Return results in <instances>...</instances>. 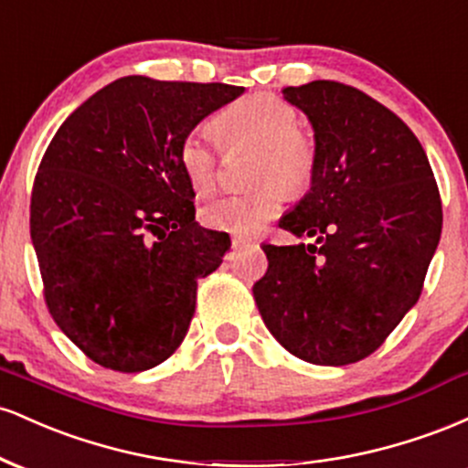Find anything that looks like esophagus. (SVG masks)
I'll return each mask as SVG.
<instances>
[{
    "label": "esophagus",
    "mask_w": 468,
    "mask_h": 468,
    "mask_svg": "<svg viewBox=\"0 0 468 468\" xmlns=\"http://www.w3.org/2000/svg\"><path fill=\"white\" fill-rule=\"evenodd\" d=\"M244 244H252V239L244 238V235H233V246H244Z\"/></svg>",
    "instance_id": "1"
}]
</instances>
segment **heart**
Masks as SVG:
<instances>
[{
    "label": "heart",
    "mask_w": 468,
    "mask_h": 468,
    "mask_svg": "<svg viewBox=\"0 0 468 468\" xmlns=\"http://www.w3.org/2000/svg\"><path fill=\"white\" fill-rule=\"evenodd\" d=\"M211 130L224 149L255 147L252 182L255 191L227 196L204 207L202 222L208 229L250 235L264 229L282 211L286 191L302 193L314 178L316 141L297 122L288 103L272 94H249L224 107L213 118ZM178 163L193 191L211 193L218 185V154L200 132L186 133L178 147Z\"/></svg>",
    "instance_id": "b5f03b06"
}]
</instances>
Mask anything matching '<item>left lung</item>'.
<instances>
[{"instance_id":"left-lung-1","label":"left lung","mask_w":468,"mask_h":468,"mask_svg":"<svg viewBox=\"0 0 468 468\" xmlns=\"http://www.w3.org/2000/svg\"><path fill=\"white\" fill-rule=\"evenodd\" d=\"M308 116L310 191L279 229L313 244H264L252 286L271 335L314 365H350L383 346L416 305L442 233V202L422 144L394 112L336 80L283 90Z\"/></svg>"}]
</instances>
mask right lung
Instances as JSON below:
<instances>
[{"instance_id": "obj_1", "label": "right lung", "mask_w": 468, "mask_h": 468, "mask_svg": "<svg viewBox=\"0 0 468 468\" xmlns=\"http://www.w3.org/2000/svg\"><path fill=\"white\" fill-rule=\"evenodd\" d=\"M244 88L122 77L58 127L37 171L30 238L55 324L94 363L144 372L171 356L197 279L230 249L196 222L180 141Z\"/></svg>"}]
</instances>
